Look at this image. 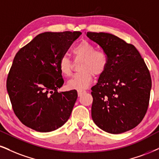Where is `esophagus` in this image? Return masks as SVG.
Masks as SVG:
<instances>
[{"mask_svg": "<svg viewBox=\"0 0 159 159\" xmlns=\"http://www.w3.org/2000/svg\"><path fill=\"white\" fill-rule=\"evenodd\" d=\"M77 93H78V96H79V97H81L83 93H86V91H84V90H79V91H77Z\"/></svg>", "mask_w": 159, "mask_h": 159, "instance_id": "1", "label": "esophagus"}]
</instances>
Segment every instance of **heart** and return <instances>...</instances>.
I'll list each match as a JSON object with an SVG mask.
<instances>
[{
  "instance_id": "1",
  "label": "heart",
  "mask_w": 159,
  "mask_h": 159,
  "mask_svg": "<svg viewBox=\"0 0 159 159\" xmlns=\"http://www.w3.org/2000/svg\"><path fill=\"white\" fill-rule=\"evenodd\" d=\"M76 60H82L80 65V73L75 74L68 82L70 89L83 90L87 89L91 83L93 74L100 76L107 66V54L102 51L96 50V47L88 41H82L73 50ZM59 68L66 76L72 74V62L67 56H62L59 62Z\"/></svg>"
}]
</instances>
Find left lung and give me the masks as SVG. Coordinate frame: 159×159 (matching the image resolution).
I'll list each match as a JSON object with an SVG mask.
<instances>
[{
    "mask_svg": "<svg viewBox=\"0 0 159 159\" xmlns=\"http://www.w3.org/2000/svg\"><path fill=\"white\" fill-rule=\"evenodd\" d=\"M87 37L107 54V66L91 88V116L99 128L113 134L136 127L144 118L152 82L142 56L133 45L105 32Z\"/></svg>",
    "mask_w": 159,
    "mask_h": 159,
    "instance_id": "1",
    "label": "left lung"
}]
</instances>
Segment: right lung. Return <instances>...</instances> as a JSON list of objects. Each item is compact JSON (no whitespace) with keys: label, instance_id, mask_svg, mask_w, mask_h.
<instances>
[{"label":"right lung","instance_id":"add662e5","mask_svg":"<svg viewBox=\"0 0 159 159\" xmlns=\"http://www.w3.org/2000/svg\"><path fill=\"white\" fill-rule=\"evenodd\" d=\"M81 34L80 32L41 33L15 55L7 89L14 112L26 127L51 132L69 119L77 92L57 91L64 83L59 62Z\"/></svg>","mask_w":159,"mask_h":159}]
</instances>
